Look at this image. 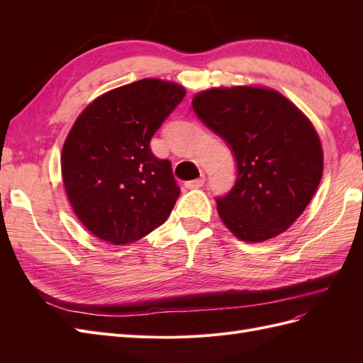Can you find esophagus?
I'll list each match as a JSON object with an SVG mask.
<instances>
[{
  "instance_id": "esophagus-1",
  "label": "esophagus",
  "mask_w": 363,
  "mask_h": 363,
  "mask_svg": "<svg viewBox=\"0 0 363 363\" xmlns=\"http://www.w3.org/2000/svg\"><path fill=\"white\" fill-rule=\"evenodd\" d=\"M204 182H206V177H204V175H201V177H199V179L186 182L184 186H186V188H188V189H196V188H201V186L204 184Z\"/></svg>"
}]
</instances>
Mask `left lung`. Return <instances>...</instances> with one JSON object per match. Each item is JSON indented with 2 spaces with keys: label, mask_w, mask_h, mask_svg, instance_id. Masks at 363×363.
<instances>
[{
  "label": "left lung",
  "mask_w": 363,
  "mask_h": 363,
  "mask_svg": "<svg viewBox=\"0 0 363 363\" xmlns=\"http://www.w3.org/2000/svg\"><path fill=\"white\" fill-rule=\"evenodd\" d=\"M192 107L236 159V183L218 213L240 240L262 242L288 230L323 177V147L298 107L267 87H213Z\"/></svg>",
  "instance_id": "8db88e82"
}]
</instances>
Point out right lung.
Segmentation results:
<instances>
[{
	"label": "right lung",
	"instance_id": "right-lung-1",
	"mask_svg": "<svg viewBox=\"0 0 363 363\" xmlns=\"http://www.w3.org/2000/svg\"><path fill=\"white\" fill-rule=\"evenodd\" d=\"M184 95L177 83L144 79L98 96L77 118L62 150L63 184L98 239L131 244L167 221L180 188L150 140Z\"/></svg>",
	"mask_w": 363,
	"mask_h": 363
}]
</instances>
